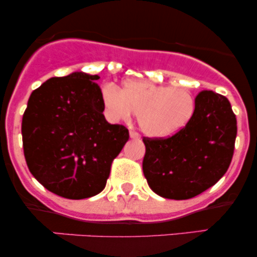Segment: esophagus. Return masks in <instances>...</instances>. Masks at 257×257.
Listing matches in <instances>:
<instances>
[{
	"instance_id": "34e87169",
	"label": "esophagus",
	"mask_w": 257,
	"mask_h": 257,
	"mask_svg": "<svg viewBox=\"0 0 257 257\" xmlns=\"http://www.w3.org/2000/svg\"><path fill=\"white\" fill-rule=\"evenodd\" d=\"M129 137H131L133 140H140V135H139L137 132H131L129 133Z\"/></svg>"
}]
</instances>
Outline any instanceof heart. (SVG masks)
I'll list each match as a JSON object with an SVG mask.
<instances>
[{
	"mask_svg": "<svg viewBox=\"0 0 257 257\" xmlns=\"http://www.w3.org/2000/svg\"><path fill=\"white\" fill-rule=\"evenodd\" d=\"M101 100L111 119H128L138 113L141 132L150 138H167L181 131L194 112V99L184 88L158 84L147 79H131L122 90L101 88Z\"/></svg>",
	"mask_w": 257,
	"mask_h": 257,
	"instance_id": "heart-1",
	"label": "heart"
}]
</instances>
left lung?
<instances>
[{"label":"left lung","instance_id":"obj_1","mask_svg":"<svg viewBox=\"0 0 257 257\" xmlns=\"http://www.w3.org/2000/svg\"><path fill=\"white\" fill-rule=\"evenodd\" d=\"M192 118L168 139H144V175L150 188L168 199H190L214 186L231 164L237 119L228 99L202 90Z\"/></svg>","mask_w":257,"mask_h":257}]
</instances>
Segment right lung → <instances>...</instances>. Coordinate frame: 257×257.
<instances>
[{"label": "right lung", "mask_w": 257, "mask_h": 257, "mask_svg": "<svg viewBox=\"0 0 257 257\" xmlns=\"http://www.w3.org/2000/svg\"><path fill=\"white\" fill-rule=\"evenodd\" d=\"M98 75L76 71L53 77L31 93L22 123L24 155L34 178L69 199L96 196L128 129L104 116Z\"/></svg>", "instance_id": "1"}]
</instances>
